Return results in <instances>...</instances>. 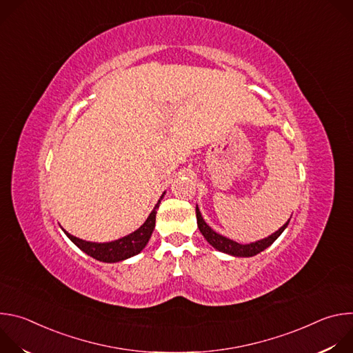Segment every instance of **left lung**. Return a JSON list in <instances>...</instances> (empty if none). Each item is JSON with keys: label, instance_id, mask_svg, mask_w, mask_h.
Masks as SVG:
<instances>
[{"label": "left lung", "instance_id": "left-lung-1", "mask_svg": "<svg viewBox=\"0 0 353 353\" xmlns=\"http://www.w3.org/2000/svg\"><path fill=\"white\" fill-rule=\"evenodd\" d=\"M195 214H196V225H198V229L199 232L203 233V236L205 237V240L218 251H222V253H226L229 256H233V257H253V256H257L259 253H261V251H264L267 247H270L281 234L282 232L286 229V226L289 225V221L282 226L279 228L275 233H272L271 236L265 237V239H261L259 241H254V243H250V244H240V243H236L219 233H216L203 218V215H201L199 212V208L198 205L195 207Z\"/></svg>", "mask_w": 353, "mask_h": 353}]
</instances>
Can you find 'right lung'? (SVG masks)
Listing matches in <instances>:
<instances>
[{"mask_svg": "<svg viewBox=\"0 0 353 353\" xmlns=\"http://www.w3.org/2000/svg\"><path fill=\"white\" fill-rule=\"evenodd\" d=\"M166 192L162 194V196L159 198L158 204L155 205V208L152 210V212L149 214V216L146 218V221L132 233L113 240V241H108V243H96V241H86L82 239H78L72 234H70L68 232L64 233L67 234V237L78 247L81 248L85 254L90 256L92 259L102 261V263H120L124 261L127 259H131L137 254H139L141 251L145 248V245L148 244L150 236H152V232L155 229V222H157V210L159 208V204L162 198L165 196Z\"/></svg>", "mask_w": 353, "mask_h": 353, "instance_id": "add662e5", "label": "right lung"}]
</instances>
